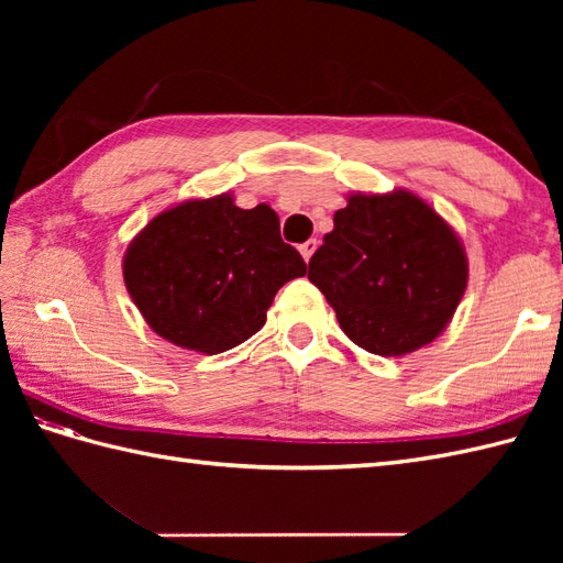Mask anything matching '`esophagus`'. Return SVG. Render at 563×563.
Instances as JSON below:
<instances>
[{
    "mask_svg": "<svg viewBox=\"0 0 563 563\" xmlns=\"http://www.w3.org/2000/svg\"><path fill=\"white\" fill-rule=\"evenodd\" d=\"M317 246H319V242L317 239H309V242H305V244H300V254H302V258L309 263L312 261V256H314V251H317Z\"/></svg>",
    "mask_w": 563,
    "mask_h": 563,
    "instance_id": "esophagus-1",
    "label": "esophagus"
}]
</instances>
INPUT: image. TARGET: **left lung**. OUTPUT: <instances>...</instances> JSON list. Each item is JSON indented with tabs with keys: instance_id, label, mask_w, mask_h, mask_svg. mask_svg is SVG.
Returning a JSON list of instances; mask_svg holds the SVG:
<instances>
[{
	"instance_id": "left-lung-1",
	"label": "left lung",
	"mask_w": 563,
	"mask_h": 563,
	"mask_svg": "<svg viewBox=\"0 0 563 563\" xmlns=\"http://www.w3.org/2000/svg\"><path fill=\"white\" fill-rule=\"evenodd\" d=\"M470 278L457 232L411 190L351 194L333 214L309 280L324 292L345 336L397 357L435 341Z\"/></svg>"
}]
</instances>
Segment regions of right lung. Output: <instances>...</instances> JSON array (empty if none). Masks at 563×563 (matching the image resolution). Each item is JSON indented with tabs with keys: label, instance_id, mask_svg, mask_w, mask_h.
<instances>
[{
	"label": "right lung",
	"instance_id": "obj_1",
	"mask_svg": "<svg viewBox=\"0 0 563 563\" xmlns=\"http://www.w3.org/2000/svg\"><path fill=\"white\" fill-rule=\"evenodd\" d=\"M271 206L232 194L184 200L152 218L123 256V280L150 329L196 353H224L266 324L273 297L302 278Z\"/></svg>",
	"mask_w": 563,
	"mask_h": 563
}]
</instances>
